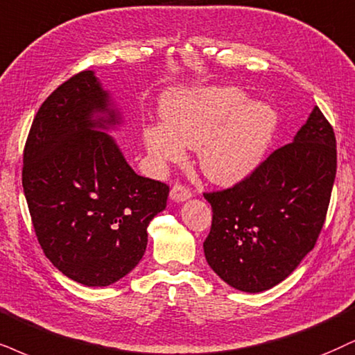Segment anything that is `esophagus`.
Returning <instances> with one entry per match:
<instances>
[{"label": "esophagus", "instance_id": "34e87169", "mask_svg": "<svg viewBox=\"0 0 355 355\" xmlns=\"http://www.w3.org/2000/svg\"><path fill=\"white\" fill-rule=\"evenodd\" d=\"M169 198H171V200H174V202H184V200L192 198V192H191V189H187L186 186L176 184L173 189H171Z\"/></svg>", "mask_w": 355, "mask_h": 355}]
</instances>
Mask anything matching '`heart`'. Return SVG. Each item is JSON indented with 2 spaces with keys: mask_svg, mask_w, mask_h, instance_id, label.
Here are the masks:
<instances>
[{
  "mask_svg": "<svg viewBox=\"0 0 355 355\" xmlns=\"http://www.w3.org/2000/svg\"><path fill=\"white\" fill-rule=\"evenodd\" d=\"M163 125L144 131L157 163L182 159V146L199 150L204 176L220 186L242 182L261 164L278 130L268 103L247 102L235 87L179 92L163 103Z\"/></svg>",
  "mask_w": 355,
  "mask_h": 355,
  "instance_id": "b5f03b06",
  "label": "heart"
}]
</instances>
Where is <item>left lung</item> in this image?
Masks as SVG:
<instances>
[{
  "label": "left lung",
  "instance_id": "8db88e82",
  "mask_svg": "<svg viewBox=\"0 0 355 355\" xmlns=\"http://www.w3.org/2000/svg\"><path fill=\"white\" fill-rule=\"evenodd\" d=\"M336 168L334 130L314 107L293 143L230 189L204 194L212 205L204 242L209 266L245 293L270 290L290 277L324 225Z\"/></svg>",
  "mask_w": 355,
  "mask_h": 355
}]
</instances>
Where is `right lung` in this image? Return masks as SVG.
Here are the masks:
<instances>
[{"instance_id": "obj_1", "label": "right lung", "mask_w": 355, "mask_h": 355, "mask_svg": "<svg viewBox=\"0 0 355 355\" xmlns=\"http://www.w3.org/2000/svg\"><path fill=\"white\" fill-rule=\"evenodd\" d=\"M121 123L112 95L84 71L41 105L24 148L23 189L39 243L85 286H108L139 263L148 225L169 194L126 163L107 133Z\"/></svg>"}]
</instances>
